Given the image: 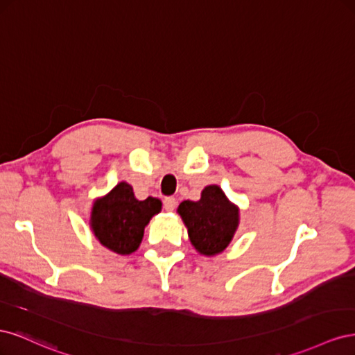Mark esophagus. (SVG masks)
Wrapping results in <instances>:
<instances>
[{
    "instance_id": "esophagus-1",
    "label": "esophagus",
    "mask_w": 355,
    "mask_h": 355,
    "mask_svg": "<svg viewBox=\"0 0 355 355\" xmlns=\"http://www.w3.org/2000/svg\"><path fill=\"white\" fill-rule=\"evenodd\" d=\"M176 207V198L175 197H167L164 198V209L167 211H173Z\"/></svg>"
}]
</instances>
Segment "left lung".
<instances>
[{
    "mask_svg": "<svg viewBox=\"0 0 355 355\" xmlns=\"http://www.w3.org/2000/svg\"><path fill=\"white\" fill-rule=\"evenodd\" d=\"M178 213L188 230L191 244L202 256L222 253L240 225V207L219 185H207L198 201H182Z\"/></svg>",
    "mask_w": 355,
    "mask_h": 355,
    "instance_id": "obj_1",
    "label": "left lung"
}]
</instances>
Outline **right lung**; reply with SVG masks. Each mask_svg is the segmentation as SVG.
I'll return each mask as SVG.
<instances>
[{
  "label": "right lung",
  "mask_w": 355,
  "mask_h": 355,
  "mask_svg": "<svg viewBox=\"0 0 355 355\" xmlns=\"http://www.w3.org/2000/svg\"><path fill=\"white\" fill-rule=\"evenodd\" d=\"M161 207L163 202L154 197L137 200L132 185L123 180L108 194L93 201L90 231L108 250L121 256L132 254L142 243L145 227L161 211Z\"/></svg>",
  "instance_id": "1"
}]
</instances>
